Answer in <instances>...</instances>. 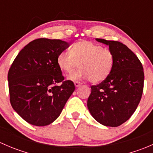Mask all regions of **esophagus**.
I'll list each match as a JSON object with an SVG mask.
<instances>
[{"instance_id": "1", "label": "esophagus", "mask_w": 153, "mask_h": 153, "mask_svg": "<svg viewBox=\"0 0 153 153\" xmlns=\"http://www.w3.org/2000/svg\"><path fill=\"white\" fill-rule=\"evenodd\" d=\"M74 84H75V86H76V87H78V86L81 85V83L78 82V81H75V82H74Z\"/></svg>"}]
</instances>
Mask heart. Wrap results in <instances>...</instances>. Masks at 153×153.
Wrapping results in <instances>:
<instances>
[{"label":"heart","mask_w":153,"mask_h":153,"mask_svg":"<svg viewBox=\"0 0 153 153\" xmlns=\"http://www.w3.org/2000/svg\"><path fill=\"white\" fill-rule=\"evenodd\" d=\"M58 67L71 72L79 64L80 69L69 74L71 81L89 79L94 84L104 81L109 76L114 65V55L106 48L89 41H81L69 50L60 52L57 58Z\"/></svg>","instance_id":"1"}]
</instances>
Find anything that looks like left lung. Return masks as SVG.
<instances>
[{"label":"left lung","instance_id":"8db88e82","mask_svg":"<svg viewBox=\"0 0 153 153\" xmlns=\"http://www.w3.org/2000/svg\"><path fill=\"white\" fill-rule=\"evenodd\" d=\"M95 40L109 46L114 55V65L104 81L91 86L87 107L100 124L116 127L132 116L141 101L143 69L138 57L122 43L101 38Z\"/></svg>","mask_w":153,"mask_h":153}]
</instances>
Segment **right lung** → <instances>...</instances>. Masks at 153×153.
Instances as JSON below:
<instances>
[{
    "instance_id": "right-lung-1",
    "label": "right lung",
    "mask_w": 153,
    "mask_h": 153,
    "mask_svg": "<svg viewBox=\"0 0 153 153\" xmlns=\"http://www.w3.org/2000/svg\"><path fill=\"white\" fill-rule=\"evenodd\" d=\"M69 47L59 39L39 38L14 60L8 72L10 103L29 124L42 126L55 121L75 90L72 81H64L57 63L58 54Z\"/></svg>"
}]
</instances>
